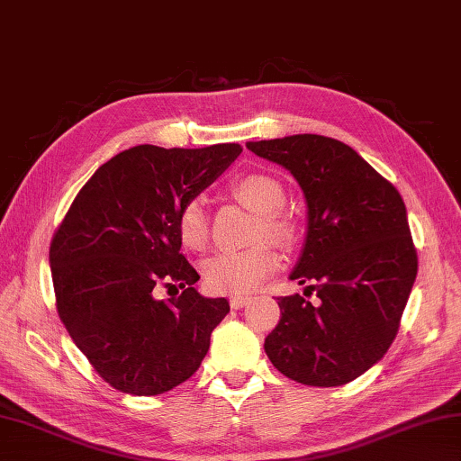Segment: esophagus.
<instances>
[{"mask_svg":"<svg viewBox=\"0 0 461 461\" xmlns=\"http://www.w3.org/2000/svg\"><path fill=\"white\" fill-rule=\"evenodd\" d=\"M249 296H231L230 298V306L233 308V311H240V308H244L246 304H249Z\"/></svg>","mask_w":461,"mask_h":461,"instance_id":"1","label":"esophagus"}]
</instances>
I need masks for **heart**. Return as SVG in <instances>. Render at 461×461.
Returning a JSON list of instances; mask_svg holds the SVG:
<instances>
[{
  "mask_svg": "<svg viewBox=\"0 0 461 461\" xmlns=\"http://www.w3.org/2000/svg\"><path fill=\"white\" fill-rule=\"evenodd\" d=\"M230 191L241 203L259 212L258 240L290 248L298 240L296 217L284 209L286 191L267 173H246L230 183ZM177 236L183 248L202 252L209 241V213L202 197H191L177 212ZM278 254L270 244H258L244 252H221L203 264V280L209 290L223 294L254 292L267 276L278 270Z\"/></svg>",
  "mask_w": 461,
  "mask_h": 461,
  "instance_id": "obj_1",
  "label": "heart"
}]
</instances>
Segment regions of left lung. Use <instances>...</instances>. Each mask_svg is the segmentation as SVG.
I'll return each mask as SVG.
<instances>
[{
    "mask_svg": "<svg viewBox=\"0 0 461 461\" xmlns=\"http://www.w3.org/2000/svg\"><path fill=\"white\" fill-rule=\"evenodd\" d=\"M294 175L308 236L290 280L315 292L280 296L266 355L288 379L339 387L369 371L395 340L417 276V249L399 191L355 149L322 135L248 143Z\"/></svg>",
    "mask_w": 461,
    "mask_h": 461,
    "instance_id": "1",
    "label": "left lung"
}]
</instances>
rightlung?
Masks as SVG:
<instances>
[{"label": "right lung", "instance_id": "obj_1", "mask_svg": "<svg viewBox=\"0 0 461 461\" xmlns=\"http://www.w3.org/2000/svg\"><path fill=\"white\" fill-rule=\"evenodd\" d=\"M240 153L236 143L122 150L98 167L54 231L58 316L111 387L161 395L202 365L230 304L197 294L175 221ZM158 287L182 294L161 301Z\"/></svg>", "mask_w": 461, "mask_h": 461}]
</instances>
